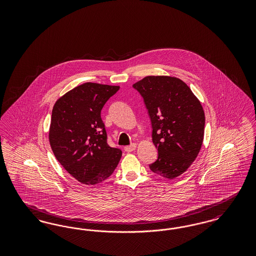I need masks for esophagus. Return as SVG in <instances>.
I'll return each instance as SVG.
<instances>
[{
  "label": "esophagus",
  "mask_w": 256,
  "mask_h": 256,
  "mask_svg": "<svg viewBox=\"0 0 256 256\" xmlns=\"http://www.w3.org/2000/svg\"><path fill=\"white\" fill-rule=\"evenodd\" d=\"M136 146H137L136 144H132V145H130V146H124V150H126V152H134V150L136 148Z\"/></svg>",
  "instance_id": "esophagus-1"
}]
</instances>
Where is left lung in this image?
<instances>
[{
    "instance_id": "8db88e82",
    "label": "left lung",
    "mask_w": 256,
    "mask_h": 256,
    "mask_svg": "<svg viewBox=\"0 0 256 256\" xmlns=\"http://www.w3.org/2000/svg\"><path fill=\"white\" fill-rule=\"evenodd\" d=\"M132 86L144 98L158 150L150 169L174 180L187 170L200 150L206 124L202 104L190 87L174 76H148Z\"/></svg>"
}]
</instances>
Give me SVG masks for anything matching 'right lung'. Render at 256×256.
Listing matches in <instances>:
<instances>
[{
    "label": "right lung",
    "instance_id": "obj_1",
    "mask_svg": "<svg viewBox=\"0 0 256 256\" xmlns=\"http://www.w3.org/2000/svg\"><path fill=\"white\" fill-rule=\"evenodd\" d=\"M120 86L86 82L60 98L52 112L49 141L52 152L74 178L86 185L106 180L116 169L120 148L108 145L100 111Z\"/></svg>",
    "mask_w": 256,
    "mask_h": 256
}]
</instances>
